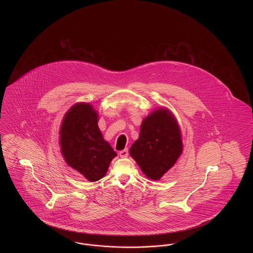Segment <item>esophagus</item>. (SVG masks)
Returning <instances> with one entry per match:
<instances>
[{
  "label": "esophagus",
  "instance_id": "34e87169",
  "mask_svg": "<svg viewBox=\"0 0 253 253\" xmlns=\"http://www.w3.org/2000/svg\"><path fill=\"white\" fill-rule=\"evenodd\" d=\"M129 156V152L128 149H124L120 152V157H127Z\"/></svg>",
  "mask_w": 253,
  "mask_h": 253
}]
</instances>
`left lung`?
Segmentation results:
<instances>
[{"mask_svg":"<svg viewBox=\"0 0 253 253\" xmlns=\"http://www.w3.org/2000/svg\"><path fill=\"white\" fill-rule=\"evenodd\" d=\"M182 153L179 127L166 109L153 112L145 119L138 139L130 149L131 157L148 178L159 180Z\"/></svg>","mask_w":253,"mask_h":253,"instance_id":"left-lung-1","label":"left lung"}]
</instances>
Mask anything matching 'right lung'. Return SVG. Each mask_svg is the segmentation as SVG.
Here are the masks:
<instances>
[{
	"mask_svg": "<svg viewBox=\"0 0 253 253\" xmlns=\"http://www.w3.org/2000/svg\"><path fill=\"white\" fill-rule=\"evenodd\" d=\"M60 146L66 163L91 182L105 175L117 156L103 139L96 111L88 103L76 104L66 113L60 128Z\"/></svg>",
	"mask_w": 253,
	"mask_h": 253,
	"instance_id": "obj_1",
	"label": "right lung"
}]
</instances>
